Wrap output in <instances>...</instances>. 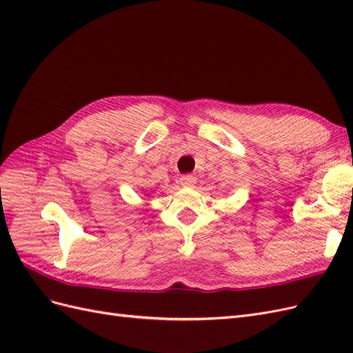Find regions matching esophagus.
<instances>
[{"label":"esophagus","mask_w":353,"mask_h":353,"mask_svg":"<svg viewBox=\"0 0 353 353\" xmlns=\"http://www.w3.org/2000/svg\"><path fill=\"white\" fill-rule=\"evenodd\" d=\"M179 183H181V185H184V187H193L196 184V176L183 175L179 178Z\"/></svg>","instance_id":"obj_1"}]
</instances>
